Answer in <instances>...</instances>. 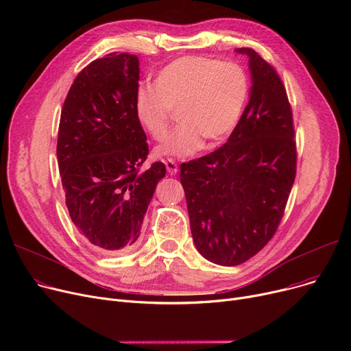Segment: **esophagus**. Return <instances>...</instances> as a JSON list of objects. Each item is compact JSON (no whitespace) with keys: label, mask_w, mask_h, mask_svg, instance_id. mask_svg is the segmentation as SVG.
Returning a JSON list of instances; mask_svg holds the SVG:
<instances>
[{"label":"esophagus","mask_w":351,"mask_h":351,"mask_svg":"<svg viewBox=\"0 0 351 351\" xmlns=\"http://www.w3.org/2000/svg\"><path fill=\"white\" fill-rule=\"evenodd\" d=\"M165 166H166V169H168L169 175H176L178 173V163L173 159H166Z\"/></svg>","instance_id":"obj_1"}]
</instances>
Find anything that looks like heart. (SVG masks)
Listing matches in <instances>:
<instances>
[{"label": "heart", "mask_w": 351, "mask_h": 351, "mask_svg": "<svg viewBox=\"0 0 351 351\" xmlns=\"http://www.w3.org/2000/svg\"><path fill=\"white\" fill-rule=\"evenodd\" d=\"M154 87L138 92L136 118L147 135L160 142L176 112L180 125L156 155L186 158L204 141L213 146L230 135L247 102L249 77L239 64L191 55L163 66Z\"/></svg>", "instance_id": "1"}]
</instances>
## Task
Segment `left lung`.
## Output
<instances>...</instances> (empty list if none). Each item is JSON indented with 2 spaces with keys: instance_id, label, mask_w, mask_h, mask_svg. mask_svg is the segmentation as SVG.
Listing matches in <instances>:
<instances>
[{
  "instance_id": "left-lung-1",
  "label": "left lung",
  "mask_w": 351,
  "mask_h": 351,
  "mask_svg": "<svg viewBox=\"0 0 351 351\" xmlns=\"http://www.w3.org/2000/svg\"><path fill=\"white\" fill-rule=\"evenodd\" d=\"M249 104L228 142L180 165L197 252L220 266L242 265L261 252L283 217L296 178V142L286 89L252 48Z\"/></svg>"
}]
</instances>
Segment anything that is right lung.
Instances as JSON below:
<instances>
[{
  "label": "right lung",
  "mask_w": 351,
  "mask_h": 351,
  "mask_svg": "<svg viewBox=\"0 0 351 351\" xmlns=\"http://www.w3.org/2000/svg\"><path fill=\"white\" fill-rule=\"evenodd\" d=\"M139 61L108 53L73 81L61 112L57 156L65 204L78 232L106 253L132 249L165 176L162 162L141 171L146 135L135 114Z\"/></svg>",
  "instance_id": "add662e5"
}]
</instances>
